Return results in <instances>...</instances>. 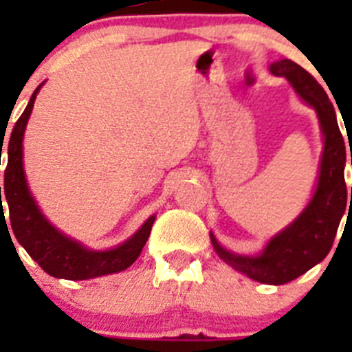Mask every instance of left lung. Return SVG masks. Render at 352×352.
Segmentation results:
<instances>
[{"mask_svg": "<svg viewBox=\"0 0 352 352\" xmlns=\"http://www.w3.org/2000/svg\"><path fill=\"white\" fill-rule=\"evenodd\" d=\"M270 72L276 77H285L292 84L294 91L316 109L319 118L324 149L316 192L300 217L284 231L273 236L257 256H239L226 250L213 234L210 236L220 259L226 261L236 272L245 273L252 280L261 284L282 285L309 272L328 256L333 247L342 214L347 204L352 203V188L351 192L347 190L344 179L346 144L338 129L337 114L321 84L291 60L275 61L270 65Z\"/></svg>", "mask_w": 352, "mask_h": 352, "instance_id": "1", "label": "left lung"}]
</instances>
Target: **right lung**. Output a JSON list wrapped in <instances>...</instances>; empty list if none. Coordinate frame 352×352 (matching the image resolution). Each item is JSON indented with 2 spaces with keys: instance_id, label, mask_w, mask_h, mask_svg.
I'll use <instances>...</instances> for the list:
<instances>
[{
  "instance_id": "right-lung-1",
  "label": "right lung",
  "mask_w": 352,
  "mask_h": 352,
  "mask_svg": "<svg viewBox=\"0 0 352 352\" xmlns=\"http://www.w3.org/2000/svg\"><path fill=\"white\" fill-rule=\"evenodd\" d=\"M43 84V82H42ZM40 84L35 93L31 95L24 113L14 125L8 141V162L5 169V190L3 197L8 204V217L10 226L17 241L31 256V259L38 263L40 268L56 278L67 280H88L95 276L111 275L132 266L138 259L142 247L146 245L155 222V214L149 217L142 227L125 243L111 250H89L82 247L79 241L68 238L60 232L42 214L36 206L35 199L28 188L26 176L23 166V138L30 120L31 109L35 104L36 93L42 88ZM5 139V138H1ZM0 151H3V146ZM6 219L3 213L1 186H0V222ZM8 231V226H6ZM10 234V232H8Z\"/></svg>"
}]
</instances>
